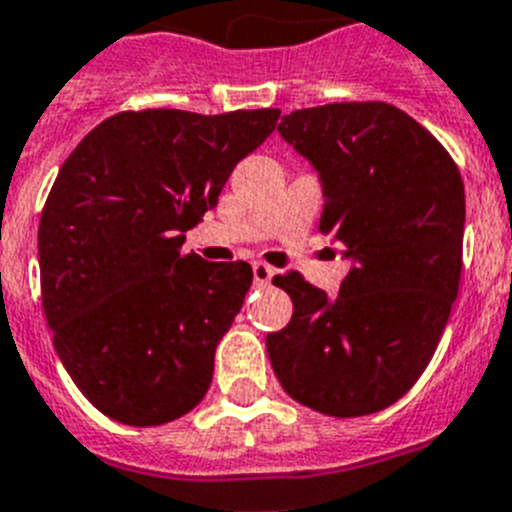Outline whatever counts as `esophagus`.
<instances>
[{
    "label": "esophagus",
    "mask_w": 512,
    "mask_h": 512,
    "mask_svg": "<svg viewBox=\"0 0 512 512\" xmlns=\"http://www.w3.org/2000/svg\"><path fill=\"white\" fill-rule=\"evenodd\" d=\"M275 270L265 262H252V278H255V286H268L273 281Z\"/></svg>",
    "instance_id": "esophagus-1"
}]
</instances>
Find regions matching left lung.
<instances>
[{
    "label": "left lung",
    "instance_id": "1",
    "mask_svg": "<svg viewBox=\"0 0 512 512\" xmlns=\"http://www.w3.org/2000/svg\"><path fill=\"white\" fill-rule=\"evenodd\" d=\"M278 131L319 172V231L355 265L335 299L304 275H275L293 317L265 340L273 371L288 397L322 415L386 410L428 368L459 296L461 172L389 102L293 110Z\"/></svg>",
    "mask_w": 512,
    "mask_h": 512
}]
</instances>
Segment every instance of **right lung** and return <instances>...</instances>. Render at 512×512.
Returning <instances> with one entry per match:
<instances>
[{"label":"right lung","instance_id":"add662e5","mask_svg":"<svg viewBox=\"0 0 512 512\" xmlns=\"http://www.w3.org/2000/svg\"><path fill=\"white\" fill-rule=\"evenodd\" d=\"M278 118L126 110L61 164L38 226L43 311L71 381L110 420L164 425L206 397L252 268L182 242Z\"/></svg>","mask_w":512,"mask_h":512}]
</instances>
